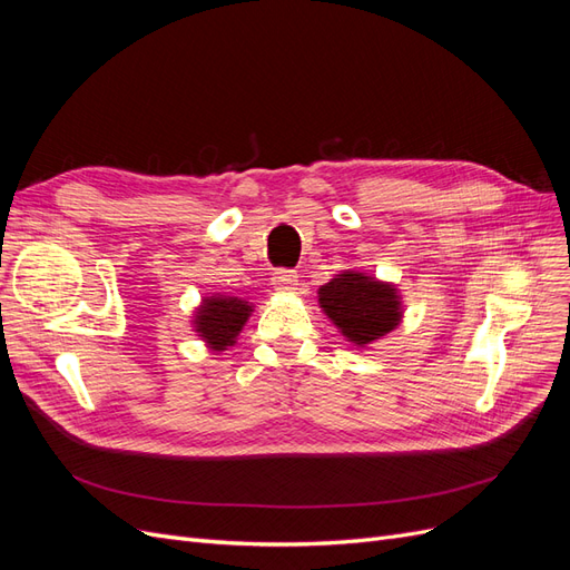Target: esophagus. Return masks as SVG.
Listing matches in <instances>:
<instances>
[{
    "instance_id": "1",
    "label": "esophagus",
    "mask_w": 570,
    "mask_h": 570,
    "mask_svg": "<svg viewBox=\"0 0 570 570\" xmlns=\"http://www.w3.org/2000/svg\"><path fill=\"white\" fill-rule=\"evenodd\" d=\"M271 283L278 292H295L299 285V275L295 271H275Z\"/></svg>"
}]
</instances>
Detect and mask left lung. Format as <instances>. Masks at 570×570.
Returning <instances> with one entry per match:
<instances>
[{
    "instance_id": "left-lung-1",
    "label": "left lung",
    "mask_w": 570,
    "mask_h": 570,
    "mask_svg": "<svg viewBox=\"0 0 570 570\" xmlns=\"http://www.w3.org/2000/svg\"><path fill=\"white\" fill-rule=\"evenodd\" d=\"M318 306L354 347H368L402 323V295L392 283H383L354 268L340 271L321 285Z\"/></svg>"
}]
</instances>
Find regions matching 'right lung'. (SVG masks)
Instances as JSON below:
<instances>
[{
  "mask_svg": "<svg viewBox=\"0 0 570 570\" xmlns=\"http://www.w3.org/2000/svg\"><path fill=\"white\" fill-rule=\"evenodd\" d=\"M254 312L252 302L233 295L204 297L193 316V327L212 352H226Z\"/></svg>",
  "mask_w": 570,
  "mask_h": 570,
  "instance_id": "add662e5",
  "label": "right lung"
}]
</instances>
